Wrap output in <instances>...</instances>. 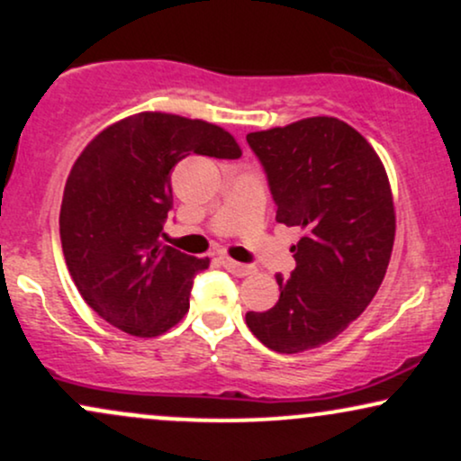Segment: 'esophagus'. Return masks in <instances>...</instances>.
Here are the masks:
<instances>
[{"instance_id": "obj_1", "label": "esophagus", "mask_w": 461, "mask_h": 461, "mask_svg": "<svg viewBox=\"0 0 461 461\" xmlns=\"http://www.w3.org/2000/svg\"><path fill=\"white\" fill-rule=\"evenodd\" d=\"M223 267H225L230 273L238 275V277H245V275H251V273H253L251 267H247V264H240V262L231 260V258H223Z\"/></svg>"}]
</instances>
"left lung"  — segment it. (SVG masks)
I'll use <instances>...</instances> for the list:
<instances>
[{
  "mask_svg": "<svg viewBox=\"0 0 461 461\" xmlns=\"http://www.w3.org/2000/svg\"><path fill=\"white\" fill-rule=\"evenodd\" d=\"M267 173L277 223L301 230L293 275L267 312H247L264 347L301 353L333 340L366 310L394 245L388 176L368 140L333 116L247 134Z\"/></svg>",
  "mask_w": 461,
  "mask_h": 461,
  "instance_id": "left-lung-1",
  "label": "left lung"
}]
</instances>
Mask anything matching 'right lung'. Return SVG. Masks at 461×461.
I'll return each mask as SVG.
<instances>
[{
    "instance_id": "add662e5",
    "label": "right lung",
    "mask_w": 461,
    "mask_h": 461,
    "mask_svg": "<svg viewBox=\"0 0 461 461\" xmlns=\"http://www.w3.org/2000/svg\"><path fill=\"white\" fill-rule=\"evenodd\" d=\"M190 153L242 156L219 125L139 113L99 131L67 177L60 240L68 273L82 299L131 336L156 338L177 325L190 308L194 275L210 267L208 258L162 245L171 171Z\"/></svg>"
}]
</instances>
